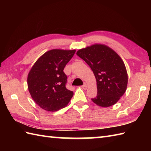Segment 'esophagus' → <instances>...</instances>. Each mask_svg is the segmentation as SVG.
Masks as SVG:
<instances>
[{
    "instance_id": "esophagus-1",
    "label": "esophagus",
    "mask_w": 151,
    "mask_h": 151,
    "mask_svg": "<svg viewBox=\"0 0 151 151\" xmlns=\"http://www.w3.org/2000/svg\"><path fill=\"white\" fill-rule=\"evenodd\" d=\"M81 88H82V89H87V85H86V84H84L83 86H82Z\"/></svg>"
}]
</instances>
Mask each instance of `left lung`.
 Segmentation results:
<instances>
[{"instance_id":"1","label":"left lung","mask_w":151,"mask_h":151,"mask_svg":"<svg viewBox=\"0 0 151 151\" xmlns=\"http://www.w3.org/2000/svg\"><path fill=\"white\" fill-rule=\"evenodd\" d=\"M76 54L91 67L97 81V95L91 101L99 106L114 105L127 90L128 74L121 58L110 47L94 44Z\"/></svg>"}]
</instances>
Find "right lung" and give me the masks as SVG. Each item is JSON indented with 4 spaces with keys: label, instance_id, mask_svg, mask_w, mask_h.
Instances as JSON below:
<instances>
[{
    "label": "right lung",
    "instance_id": "obj_1",
    "mask_svg": "<svg viewBox=\"0 0 151 151\" xmlns=\"http://www.w3.org/2000/svg\"><path fill=\"white\" fill-rule=\"evenodd\" d=\"M75 50L52 49L44 53L32 67L28 75V91L34 101L43 110L55 111L65 107L73 92L65 87L64 67Z\"/></svg>",
    "mask_w": 151,
    "mask_h": 151
}]
</instances>
